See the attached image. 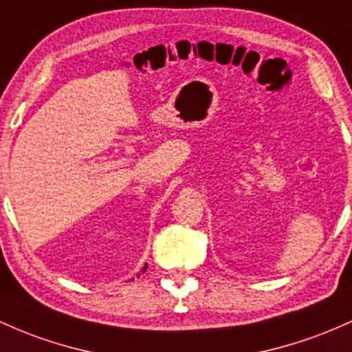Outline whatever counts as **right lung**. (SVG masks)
Segmentation results:
<instances>
[{
	"label": "right lung",
	"mask_w": 352,
	"mask_h": 352,
	"mask_svg": "<svg viewBox=\"0 0 352 352\" xmlns=\"http://www.w3.org/2000/svg\"><path fill=\"white\" fill-rule=\"evenodd\" d=\"M146 265H148V264H145V267H144V269H142V270H146Z\"/></svg>",
	"instance_id": "obj_1"
}]
</instances>
